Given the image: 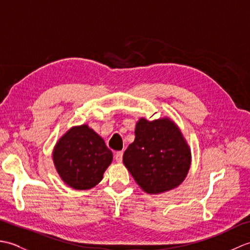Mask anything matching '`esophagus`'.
<instances>
[{
  "instance_id": "1",
  "label": "esophagus",
  "mask_w": 250,
  "mask_h": 250,
  "mask_svg": "<svg viewBox=\"0 0 250 250\" xmlns=\"http://www.w3.org/2000/svg\"><path fill=\"white\" fill-rule=\"evenodd\" d=\"M122 156H124V152L122 151H117V152H115V160L117 161V162H121L122 161Z\"/></svg>"
}]
</instances>
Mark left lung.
I'll list each match as a JSON object with an SVG mask.
<instances>
[{"instance_id":"8db88e82","label":"left lung","mask_w":250,"mask_h":250,"mask_svg":"<svg viewBox=\"0 0 250 250\" xmlns=\"http://www.w3.org/2000/svg\"><path fill=\"white\" fill-rule=\"evenodd\" d=\"M122 161L145 192L156 194L176 188L184 182L191 153L172 120L141 118L135 126V140L126 148Z\"/></svg>"}]
</instances>
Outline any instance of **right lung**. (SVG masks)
Returning a JSON list of instances; mask_svg holds the SVG:
<instances>
[{"instance_id": "add662e5", "label": "right lung", "mask_w": 250, "mask_h": 250, "mask_svg": "<svg viewBox=\"0 0 250 250\" xmlns=\"http://www.w3.org/2000/svg\"><path fill=\"white\" fill-rule=\"evenodd\" d=\"M52 157L63 182L74 189L86 190L102 180L113 160V152L102 137L83 125L74 126L61 137Z\"/></svg>"}]
</instances>
